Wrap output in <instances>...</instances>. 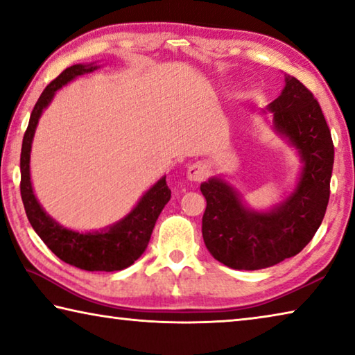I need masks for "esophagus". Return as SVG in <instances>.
<instances>
[{
    "instance_id": "obj_1",
    "label": "esophagus",
    "mask_w": 355,
    "mask_h": 355,
    "mask_svg": "<svg viewBox=\"0 0 355 355\" xmlns=\"http://www.w3.org/2000/svg\"><path fill=\"white\" fill-rule=\"evenodd\" d=\"M186 175H188L189 182H202V180L207 177V167L203 166L202 163L191 164L188 167V172H186Z\"/></svg>"
}]
</instances>
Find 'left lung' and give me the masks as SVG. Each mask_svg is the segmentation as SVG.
<instances>
[{"label":"left lung","instance_id":"obj_1","mask_svg":"<svg viewBox=\"0 0 355 355\" xmlns=\"http://www.w3.org/2000/svg\"><path fill=\"white\" fill-rule=\"evenodd\" d=\"M271 114V128L297 152L300 173L290 196L266 211L245 205L239 192L224 178L200 184L207 199L202 235L209 254L232 269L255 271L297 255L326 214L334 167V142L321 106L294 76L261 110Z\"/></svg>","mask_w":355,"mask_h":355}]
</instances>
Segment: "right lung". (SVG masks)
<instances>
[{
	"label": "right lung",
	"instance_id": "add662e5",
	"mask_svg": "<svg viewBox=\"0 0 355 355\" xmlns=\"http://www.w3.org/2000/svg\"><path fill=\"white\" fill-rule=\"evenodd\" d=\"M97 69H100V65L95 62L71 65L55 81L48 84L45 91L42 92L29 117L26 133L23 136L20 192L29 224L53 254L62 261L84 271L112 272L131 266L146 252L156 219L163 211L166 203L171 200V189L166 183V175L146 191L136 207L116 224L101 228V230L76 232L59 224L42 208L37 197L34 196L31 171H29L33 139L42 112L46 110L62 86L78 76L92 73Z\"/></svg>",
	"mask_w": 355,
	"mask_h": 355
}]
</instances>
